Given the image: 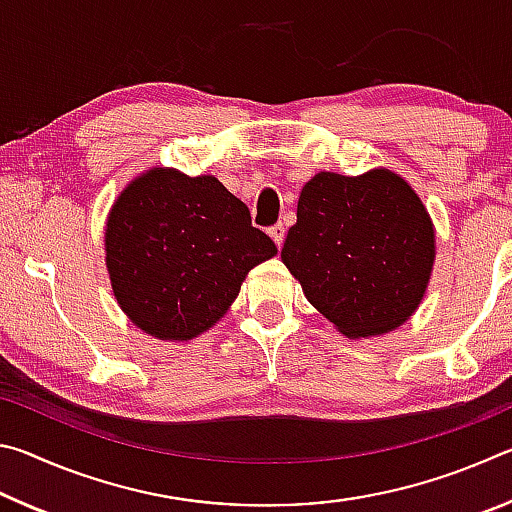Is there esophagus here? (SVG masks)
Listing matches in <instances>:
<instances>
[{
	"instance_id": "34e87169",
	"label": "esophagus",
	"mask_w": 512,
	"mask_h": 512,
	"mask_svg": "<svg viewBox=\"0 0 512 512\" xmlns=\"http://www.w3.org/2000/svg\"><path fill=\"white\" fill-rule=\"evenodd\" d=\"M268 235L273 237L277 246H282L284 235H287V228H284V223H275V225H271V228H268Z\"/></svg>"
}]
</instances>
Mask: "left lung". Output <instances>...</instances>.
Returning a JSON list of instances; mask_svg holds the SVG:
<instances>
[{
  "mask_svg": "<svg viewBox=\"0 0 512 512\" xmlns=\"http://www.w3.org/2000/svg\"><path fill=\"white\" fill-rule=\"evenodd\" d=\"M433 225L393 171H320L302 187L282 262L307 300L345 336L391 332L420 305L433 266Z\"/></svg>",
  "mask_w": 512,
  "mask_h": 512,
  "instance_id": "1",
  "label": "left lung"
}]
</instances>
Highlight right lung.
I'll return each instance as SVG.
<instances>
[{"label": "right lung", "instance_id": "add662e5", "mask_svg": "<svg viewBox=\"0 0 512 512\" xmlns=\"http://www.w3.org/2000/svg\"><path fill=\"white\" fill-rule=\"evenodd\" d=\"M106 253L128 318L158 339L187 341L225 314L277 246L216 178L153 169L117 198Z\"/></svg>", "mask_w": 512, "mask_h": 512}]
</instances>
